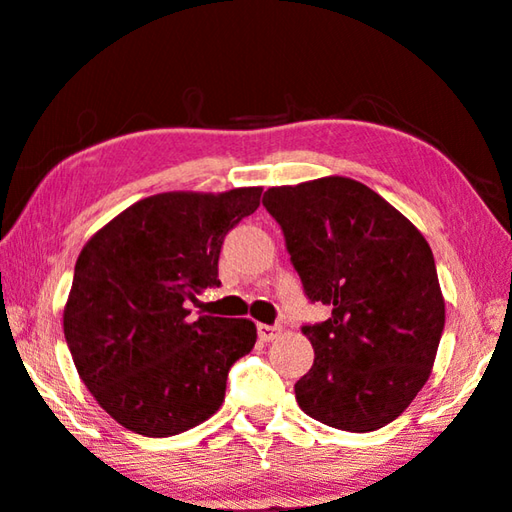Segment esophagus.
I'll use <instances>...</instances> for the list:
<instances>
[{
	"label": "esophagus",
	"mask_w": 512,
	"mask_h": 512,
	"mask_svg": "<svg viewBox=\"0 0 512 512\" xmlns=\"http://www.w3.org/2000/svg\"><path fill=\"white\" fill-rule=\"evenodd\" d=\"M279 332H281L279 325H268V323L258 325V337H261L263 342H272V339H277Z\"/></svg>",
	"instance_id": "esophagus-1"
}]
</instances>
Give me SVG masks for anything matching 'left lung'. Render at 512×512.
Here are the masks:
<instances>
[{"instance_id": "left-lung-1", "label": "left lung", "mask_w": 512, "mask_h": 512, "mask_svg": "<svg viewBox=\"0 0 512 512\" xmlns=\"http://www.w3.org/2000/svg\"><path fill=\"white\" fill-rule=\"evenodd\" d=\"M311 302L332 307L302 325L314 365L295 383L300 409L323 425L374 432L402 416L432 374L446 323L432 249L376 191L321 177L265 191Z\"/></svg>"}]
</instances>
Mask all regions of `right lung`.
Returning <instances> with one entry per match:
<instances>
[{
    "label": "right lung",
    "instance_id": "add662e5",
    "mask_svg": "<svg viewBox=\"0 0 512 512\" xmlns=\"http://www.w3.org/2000/svg\"><path fill=\"white\" fill-rule=\"evenodd\" d=\"M261 187L168 191L133 203L85 244L64 307L80 379L110 418L161 439L219 411L228 369L256 344L249 318L187 309L219 286L224 238L261 205Z\"/></svg>",
    "mask_w": 512,
    "mask_h": 512
}]
</instances>
